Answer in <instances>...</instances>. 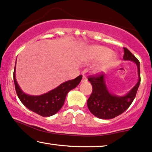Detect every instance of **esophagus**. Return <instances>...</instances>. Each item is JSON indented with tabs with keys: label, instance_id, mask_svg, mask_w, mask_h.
<instances>
[{
	"label": "esophagus",
	"instance_id": "esophagus-1",
	"mask_svg": "<svg viewBox=\"0 0 152 152\" xmlns=\"http://www.w3.org/2000/svg\"><path fill=\"white\" fill-rule=\"evenodd\" d=\"M88 79H87L86 76H84V75H83V78H82V80H81V83H84V82H86Z\"/></svg>",
	"mask_w": 152,
	"mask_h": 152
}]
</instances>
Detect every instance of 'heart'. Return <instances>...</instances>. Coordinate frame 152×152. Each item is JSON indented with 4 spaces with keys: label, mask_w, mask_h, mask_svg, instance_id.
<instances>
[{
    "label": "heart",
    "mask_w": 152,
    "mask_h": 152,
    "mask_svg": "<svg viewBox=\"0 0 152 152\" xmlns=\"http://www.w3.org/2000/svg\"><path fill=\"white\" fill-rule=\"evenodd\" d=\"M83 63L86 65L98 62L93 66L92 72L95 74H102L110 69L116 63L117 56L106 46L91 45L87 47L81 56Z\"/></svg>",
    "instance_id": "b5f03b06"
}]
</instances>
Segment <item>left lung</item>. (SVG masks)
I'll list each match as a JSON object with an SVG mask.
<instances>
[{
  "label": "left lung",
  "mask_w": 152,
  "mask_h": 152,
  "mask_svg": "<svg viewBox=\"0 0 152 152\" xmlns=\"http://www.w3.org/2000/svg\"><path fill=\"white\" fill-rule=\"evenodd\" d=\"M123 60L132 61L137 68L138 80L125 95L118 96L109 91L106 83V75L91 76L88 78L92 86V92L88 99V107L92 114L98 118L109 120L115 118L124 112L132 104L140 83V70L139 60L126 48H124Z\"/></svg>",
  "instance_id": "obj_1"
}]
</instances>
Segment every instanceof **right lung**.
I'll return each instance as SVG.
<instances>
[{"label": "right lung", "mask_w": 152, "mask_h": 152, "mask_svg": "<svg viewBox=\"0 0 152 152\" xmlns=\"http://www.w3.org/2000/svg\"><path fill=\"white\" fill-rule=\"evenodd\" d=\"M13 77L16 92L22 104L29 110L41 116L50 117L61 109L67 93L76 88L80 83L83 76L80 75L75 79L62 83L53 90L39 96L27 94L21 90L16 79V64Z\"/></svg>", "instance_id": "obj_1"}]
</instances>
